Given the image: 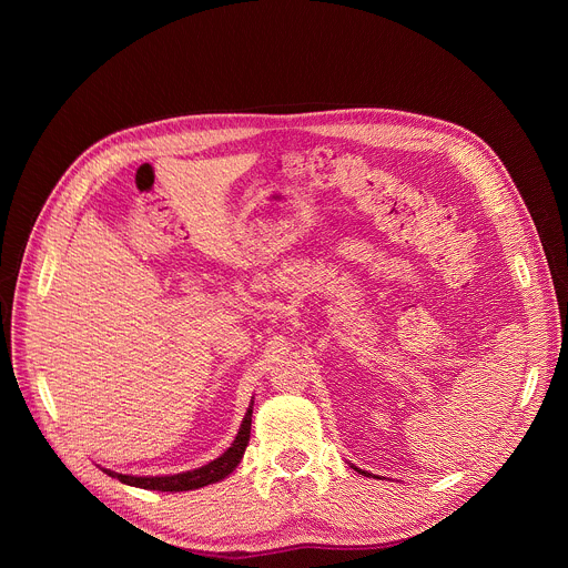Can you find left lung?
Here are the masks:
<instances>
[{
    "instance_id": "left-lung-1",
    "label": "left lung",
    "mask_w": 568,
    "mask_h": 568,
    "mask_svg": "<svg viewBox=\"0 0 568 568\" xmlns=\"http://www.w3.org/2000/svg\"><path fill=\"white\" fill-rule=\"evenodd\" d=\"M353 469H357V471H359V474H364V476H371L368 471H362V469H359V467H355V465H353Z\"/></svg>"
}]
</instances>
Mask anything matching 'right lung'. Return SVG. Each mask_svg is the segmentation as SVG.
<instances>
[{
  "label": "right lung",
  "instance_id": "add662e5",
  "mask_svg": "<svg viewBox=\"0 0 568 568\" xmlns=\"http://www.w3.org/2000/svg\"><path fill=\"white\" fill-rule=\"evenodd\" d=\"M252 414H254V402L252 407L247 409L245 418H242V425L237 429L235 440L231 443V447L217 456L215 460L197 467V469H189L182 474H169V476H132V474H119L112 469H103L110 476L119 478L125 485H134V488H143V490H159V493H186V490H197L204 488V485L217 483L222 478H226L237 463L242 460V454H245L247 445H250V432H252Z\"/></svg>",
  "mask_w": 568,
  "mask_h": 568
}]
</instances>
